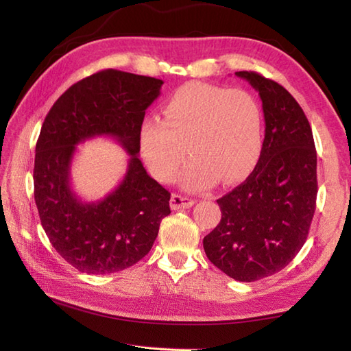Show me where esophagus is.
I'll list each match as a JSON object with an SVG mask.
<instances>
[{
	"instance_id": "esophagus-1",
	"label": "esophagus",
	"mask_w": 351,
	"mask_h": 351,
	"mask_svg": "<svg viewBox=\"0 0 351 351\" xmlns=\"http://www.w3.org/2000/svg\"><path fill=\"white\" fill-rule=\"evenodd\" d=\"M193 205H195V199L176 195V193L175 195H171V199H170L171 210H184V208H190Z\"/></svg>"
}]
</instances>
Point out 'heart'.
Wrapping results in <instances>:
<instances>
[{"mask_svg": "<svg viewBox=\"0 0 351 351\" xmlns=\"http://www.w3.org/2000/svg\"><path fill=\"white\" fill-rule=\"evenodd\" d=\"M138 143L155 178L169 182L185 156L181 175L187 190L199 191L220 181H244L263 152V111L241 88L190 83L178 88L162 107V121L146 117Z\"/></svg>", "mask_w": 351, "mask_h": 351, "instance_id": "1", "label": "heart"}]
</instances>
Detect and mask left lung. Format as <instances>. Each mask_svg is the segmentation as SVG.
<instances>
[{
	"mask_svg": "<svg viewBox=\"0 0 351 351\" xmlns=\"http://www.w3.org/2000/svg\"><path fill=\"white\" fill-rule=\"evenodd\" d=\"M263 101L265 137L256 167L217 204L221 220L204 238L208 259L240 282L280 271L306 241L317 202L311 125L285 87L256 72H235Z\"/></svg>",
	"mask_w": 351,
	"mask_h": 351,
	"instance_id": "8db88e82",
	"label": "left lung"
}]
</instances>
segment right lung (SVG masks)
Listing matches in <instances>:
<instances>
[{
	"label": "right lung",
	"instance_id": "obj_1",
	"mask_svg": "<svg viewBox=\"0 0 351 351\" xmlns=\"http://www.w3.org/2000/svg\"><path fill=\"white\" fill-rule=\"evenodd\" d=\"M162 81L106 69L71 86L51 107L36 143L34 200L42 226L60 256L88 274L125 270L145 258L170 214V193L138 158V128ZM113 136L130 154L119 187L98 203H83L70 187L75 146Z\"/></svg>",
	"mask_w": 351,
	"mask_h": 351
}]
</instances>
